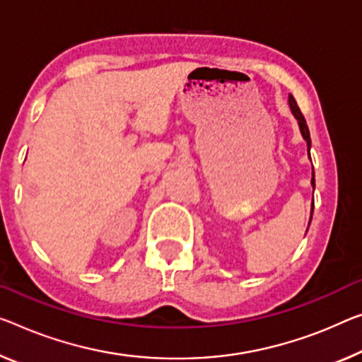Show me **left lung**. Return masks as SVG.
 <instances>
[{"label": "left lung", "mask_w": 362, "mask_h": 362, "mask_svg": "<svg viewBox=\"0 0 362 362\" xmlns=\"http://www.w3.org/2000/svg\"><path fill=\"white\" fill-rule=\"evenodd\" d=\"M288 102H290V108H291V111H293V115L296 116L298 124H299V129H301V134H303V137L305 139V142H308V152H309V148H310V134H309V127H308V123H305L304 115L301 113V110H299L296 100H294L293 95H290V98H288ZM309 157H310V155H309ZM310 182H313V186L315 187L314 171H313V180H310ZM313 207H314V202H313Z\"/></svg>", "instance_id": "8db88e82"}]
</instances>
